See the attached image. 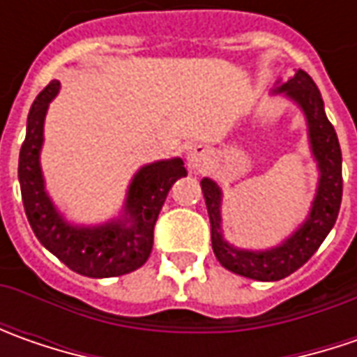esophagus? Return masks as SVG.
<instances>
[{
    "mask_svg": "<svg viewBox=\"0 0 357 357\" xmlns=\"http://www.w3.org/2000/svg\"><path fill=\"white\" fill-rule=\"evenodd\" d=\"M206 162H208V153H206V149L204 146H195V149H190L188 151V155H186V165H188V169L195 172H200L204 167H206Z\"/></svg>",
    "mask_w": 357,
    "mask_h": 357,
    "instance_id": "esophagus-1",
    "label": "esophagus"
}]
</instances>
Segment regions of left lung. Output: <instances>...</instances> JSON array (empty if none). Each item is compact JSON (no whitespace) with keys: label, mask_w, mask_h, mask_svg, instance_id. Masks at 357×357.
<instances>
[{"label":"left lung","mask_w":357,"mask_h":357,"mask_svg":"<svg viewBox=\"0 0 357 357\" xmlns=\"http://www.w3.org/2000/svg\"><path fill=\"white\" fill-rule=\"evenodd\" d=\"M278 91H286L304 109L308 119L312 151L322 172L312 213L302 228L282 246L272 248L268 252L236 250L228 246L220 234V188L211 178H204L200 183L211 216L214 256L230 272L262 282L282 280L300 266H304L336 225L342 204V151L336 130L324 113L322 95L316 83L306 71L298 69L294 77L278 87Z\"/></svg>","instance_id":"left-lung-1"}]
</instances>
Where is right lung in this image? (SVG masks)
Here are the masks:
<instances>
[{
    "label": "right lung",
    "instance_id": "obj_1",
    "mask_svg": "<svg viewBox=\"0 0 357 357\" xmlns=\"http://www.w3.org/2000/svg\"><path fill=\"white\" fill-rule=\"evenodd\" d=\"M59 81H51L37 95L27 117V135L20 151V185L23 208L37 240L63 264L89 278L123 276L141 268L153 250L155 225L171 186L186 176L181 158L143 167L135 176L125 213L130 225L111 222L99 228L69 227L43 190L39 149L49 101L57 95Z\"/></svg>",
    "mask_w": 357,
    "mask_h": 357
}]
</instances>
